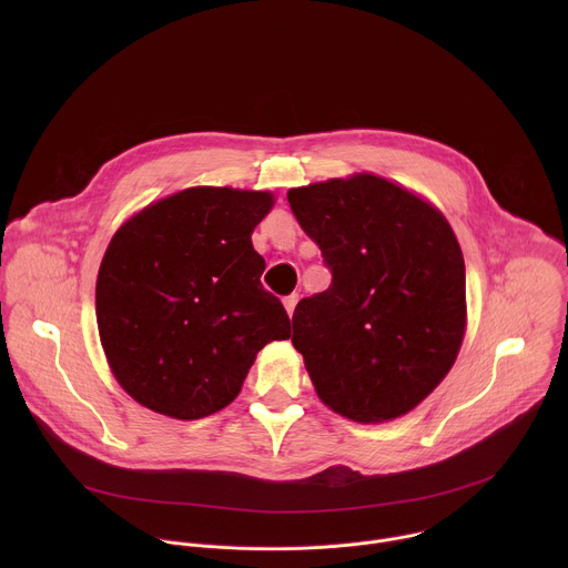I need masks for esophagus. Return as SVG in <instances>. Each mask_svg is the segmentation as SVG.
Here are the masks:
<instances>
[{"label": "esophagus", "mask_w": 568, "mask_h": 568, "mask_svg": "<svg viewBox=\"0 0 568 568\" xmlns=\"http://www.w3.org/2000/svg\"><path fill=\"white\" fill-rule=\"evenodd\" d=\"M296 303H298V294H290V296H285V298H283V305H285V310H287V314H290V316L294 314Z\"/></svg>", "instance_id": "34e87169"}]
</instances>
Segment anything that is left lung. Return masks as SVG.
Returning <instances> with one entry per match:
<instances>
[{"label":"left lung","mask_w":568,"mask_h":568,"mask_svg":"<svg viewBox=\"0 0 568 568\" xmlns=\"http://www.w3.org/2000/svg\"><path fill=\"white\" fill-rule=\"evenodd\" d=\"M287 202L333 272L292 316L318 397L355 423L409 414L449 373L465 335V263L449 222L366 173L292 189Z\"/></svg>","instance_id":"8db88e82"}]
</instances>
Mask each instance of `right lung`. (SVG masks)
Listing matches in <instances>:
<instances>
[{"label":"right lung","mask_w":568,"mask_h":568,"mask_svg":"<svg viewBox=\"0 0 568 568\" xmlns=\"http://www.w3.org/2000/svg\"><path fill=\"white\" fill-rule=\"evenodd\" d=\"M272 193L195 186L145 206L112 237L97 281L101 344L143 407L206 418L235 399L256 353L290 337L252 245Z\"/></svg>","instance_id":"right-lung-1"}]
</instances>
